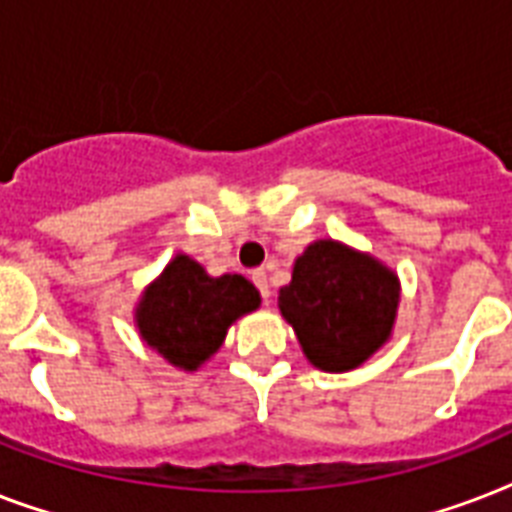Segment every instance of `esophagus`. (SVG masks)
<instances>
[{"label":"esophagus","mask_w":512,"mask_h":512,"mask_svg":"<svg viewBox=\"0 0 512 512\" xmlns=\"http://www.w3.org/2000/svg\"><path fill=\"white\" fill-rule=\"evenodd\" d=\"M252 281H255V287L260 289V295H263V300L268 303V300H271V284H268V273H265L263 268H257V271H252Z\"/></svg>","instance_id":"1"}]
</instances>
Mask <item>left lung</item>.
Wrapping results in <instances>:
<instances>
[{
  "label": "left lung",
  "instance_id": "obj_1",
  "mask_svg": "<svg viewBox=\"0 0 512 512\" xmlns=\"http://www.w3.org/2000/svg\"><path fill=\"white\" fill-rule=\"evenodd\" d=\"M279 308L313 366L348 372L390 337L398 279L374 257L337 241H316L297 257Z\"/></svg>",
  "mask_w": 512,
  "mask_h": 512
}]
</instances>
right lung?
I'll return each instance as SVG.
<instances>
[{"mask_svg":"<svg viewBox=\"0 0 512 512\" xmlns=\"http://www.w3.org/2000/svg\"><path fill=\"white\" fill-rule=\"evenodd\" d=\"M257 305L260 292L244 276L212 279L191 257L177 255L140 300L138 329L170 364L196 369L223 345L233 321Z\"/></svg>","mask_w":512,"mask_h":512,"instance_id":"right-lung-1","label":"right lung"}]
</instances>
